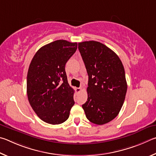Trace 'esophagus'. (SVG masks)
I'll return each mask as SVG.
<instances>
[{"mask_svg": "<svg viewBox=\"0 0 156 156\" xmlns=\"http://www.w3.org/2000/svg\"><path fill=\"white\" fill-rule=\"evenodd\" d=\"M81 90V88H75L76 92H80Z\"/></svg>", "mask_w": 156, "mask_h": 156, "instance_id": "obj_1", "label": "esophagus"}]
</instances>
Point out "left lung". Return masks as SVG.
Returning <instances> with one entry per match:
<instances>
[{
    "label": "left lung",
    "instance_id": "8db88e82",
    "mask_svg": "<svg viewBox=\"0 0 156 156\" xmlns=\"http://www.w3.org/2000/svg\"><path fill=\"white\" fill-rule=\"evenodd\" d=\"M78 48L88 75V101L82 105L86 118L103 125L116 118L123 105L127 85L119 56L103 44L86 41Z\"/></svg>",
    "mask_w": 156,
    "mask_h": 156
}]
</instances>
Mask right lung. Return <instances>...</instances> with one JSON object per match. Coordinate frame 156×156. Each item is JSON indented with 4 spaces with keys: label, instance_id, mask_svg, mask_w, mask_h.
<instances>
[{
    "label": "right lung",
    "instance_id": "obj_1",
    "mask_svg": "<svg viewBox=\"0 0 156 156\" xmlns=\"http://www.w3.org/2000/svg\"><path fill=\"white\" fill-rule=\"evenodd\" d=\"M77 48V43L54 41L41 47L27 73L29 102L39 118L58 125L66 121L75 104L74 90L68 83L65 65Z\"/></svg>",
    "mask_w": 156,
    "mask_h": 156
}]
</instances>
